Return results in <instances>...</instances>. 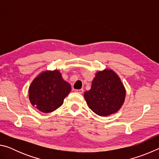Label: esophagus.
Returning a JSON list of instances; mask_svg holds the SVG:
<instances>
[{
    "mask_svg": "<svg viewBox=\"0 0 159 159\" xmlns=\"http://www.w3.org/2000/svg\"><path fill=\"white\" fill-rule=\"evenodd\" d=\"M75 91H76V93H80V94H82L83 92V89H80V90H75Z\"/></svg>",
    "mask_w": 159,
    "mask_h": 159,
    "instance_id": "esophagus-1",
    "label": "esophagus"
}]
</instances>
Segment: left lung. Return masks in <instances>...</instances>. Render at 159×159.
<instances>
[{
	"label": "left lung",
	"instance_id": "left-lung-1",
	"mask_svg": "<svg viewBox=\"0 0 159 159\" xmlns=\"http://www.w3.org/2000/svg\"><path fill=\"white\" fill-rule=\"evenodd\" d=\"M89 108L100 116L117 112L125 98V89L120 78L111 69L97 72L90 90L84 93Z\"/></svg>",
	"mask_w": 159,
	"mask_h": 159
}]
</instances>
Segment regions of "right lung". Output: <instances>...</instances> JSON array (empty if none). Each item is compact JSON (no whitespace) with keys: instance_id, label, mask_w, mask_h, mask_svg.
I'll return each instance as SVG.
<instances>
[{"instance_id":"1","label":"right lung","mask_w":159,"mask_h":159,"mask_svg":"<svg viewBox=\"0 0 159 159\" xmlns=\"http://www.w3.org/2000/svg\"><path fill=\"white\" fill-rule=\"evenodd\" d=\"M71 91V85L58 70L45 71L36 77L29 88L31 104L43 113L55 111L62 105Z\"/></svg>"}]
</instances>
